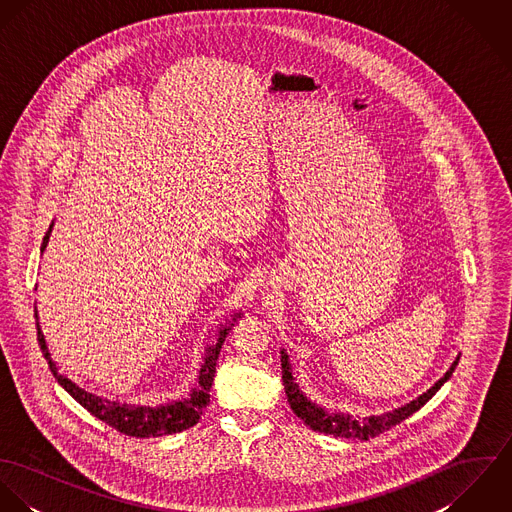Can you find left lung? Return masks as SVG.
Here are the masks:
<instances>
[{
    "instance_id": "1",
    "label": "left lung",
    "mask_w": 512,
    "mask_h": 512,
    "mask_svg": "<svg viewBox=\"0 0 512 512\" xmlns=\"http://www.w3.org/2000/svg\"><path fill=\"white\" fill-rule=\"evenodd\" d=\"M459 363V357L453 361V365L449 366V370L439 378L438 382L426 390L424 394H420L416 400H412L410 404H404L392 412L380 414V416H368V418H355L349 414H329L325 412L321 406H317L315 402H311L295 384V378L292 376V366L288 361V353L282 351V380H284V388L288 394V402L292 406L293 414L303 420L305 426H309L315 432L321 434H331L335 438H357L370 439L394 426H398L402 420H406L408 416H412L414 412H418L436 392L443 386V382L449 380V376L453 374L455 366Z\"/></svg>"
}]
</instances>
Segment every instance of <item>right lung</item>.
<instances>
[{"label": "right lung", "mask_w": 512, "mask_h": 512, "mask_svg": "<svg viewBox=\"0 0 512 512\" xmlns=\"http://www.w3.org/2000/svg\"><path fill=\"white\" fill-rule=\"evenodd\" d=\"M51 228H53V224L49 226V230L43 238L41 252H45V248H47ZM236 317H240V313L232 315V321H236ZM35 319H37L39 347L43 351V357L49 363L53 376L57 378V382L92 416H96L98 420H102L110 428L118 430L120 434H126V436H132V438H159V436H167V434H177V432L193 428L201 420V414L205 412V408L209 404V398H211L209 392H211L215 370H217L220 347L224 343V337L230 331V325L222 327L219 331L217 343L209 345L205 349L207 353H205V359L201 363L197 386L191 390V394L187 398L167 402V404H159V406H138V404H122V402H112L108 398H100L96 394H90V392L82 390L80 386L74 384L73 380L63 376L55 365V361L51 359L45 335H43L41 325H39L37 309H35Z\"/></svg>", "instance_id": "1"}]
</instances>
